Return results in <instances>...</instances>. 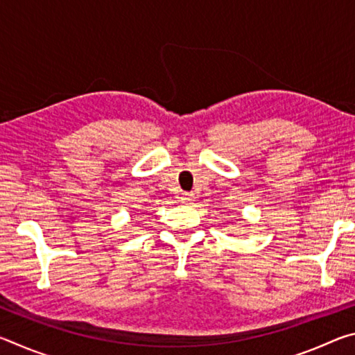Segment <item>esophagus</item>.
<instances>
[{
    "mask_svg": "<svg viewBox=\"0 0 355 355\" xmlns=\"http://www.w3.org/2000/svg\"><path fill=\"white\" fill-rule=\"evenodd\" d=\"M180 199H182V202H183V203H188V205H191V203L194 202V196L189 194V192H183V194H182V197H180Z\"/></svg>",
    "mask_w": 355,
    "mask_h": 355,
    "instance_id": "34e87169",
    "label": "esophagus"
}]
</instances>
